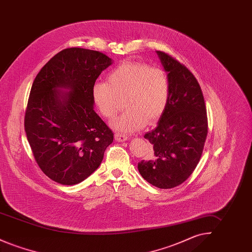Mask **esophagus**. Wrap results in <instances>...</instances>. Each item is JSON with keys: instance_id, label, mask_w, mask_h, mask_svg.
<instances>
[{"instance_id": "1", "label": "esophagus", "mask_w": 252, "mask_h": 252, "mask_svg": "<svg viewBox=\"0 0 252 252\" xmlns=\"http://www.w3.org/2000/svg\"><path fill=\"white\" fill-rule=\"evenodd\" d=\"M115 140L119 143H123L125 141H127L128 140V137L126 135H124V134H120V133H116L115 136H114Z\"/></svg>"}]
</instances>
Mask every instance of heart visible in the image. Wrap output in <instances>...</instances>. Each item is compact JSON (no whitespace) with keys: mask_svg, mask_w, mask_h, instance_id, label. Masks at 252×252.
Segmentation results:
<instances>
[{"mask_svg":"<svg viewBox=\"0 0 252 252\" xmlns=\"http://www.w3.org/2000/svg\"><path fill=\"white\" fill-rule=\"evenodd\" d=\"M93 100L100 114L113 119L124 101L126 111L112 122L122 132H134L158 120L167 107L170 83L167 74L142 62L126 61L108 73V82L93 86Z\"/></svg>","mask_w":252,"mask_h":252,"instance_id":"obj_1","label":"heart"}]
</instances>
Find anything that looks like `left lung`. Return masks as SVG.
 Masks as SVG:
<instances>
[{
    "mask_svg": "<svg viewBox=\"0 0 252 252\" xmlns=\"http://www.w3.org/2000/svg\"><path fill=\"white\" fill-rule=\"evenodd\" d=\"M157 54L167 72L170 95L156 128L144 135L154 156L140 161L138 170L150 184L171 189L183 183L196 167L208 134V119L202 91L192 72L166 53Z\"/></svg>",
    "mask_w": 252,
    "mask_h": 252,
    "instance_id": "8db88e82",
    "label": "left lung"
}]
</instances>
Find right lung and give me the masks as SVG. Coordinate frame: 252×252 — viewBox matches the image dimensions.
<instances>
[{"instance_id": "add662e5", "label": "right lung", "mask_w": 252, "mask_h": 252, "mask_svg": "<svg viewBox=\"0 0 252 252\" xmlns=\"http://www.w3.org/2000/svg\"><path fill=\"white\" fill-rule=\"evenodd\" d=\"M112 60L89 49H64L33 82L24 129L37 165L51 180L73 185L101 164L113 133L94 109L93 86Z\"/></svg>"}]
</instances>
